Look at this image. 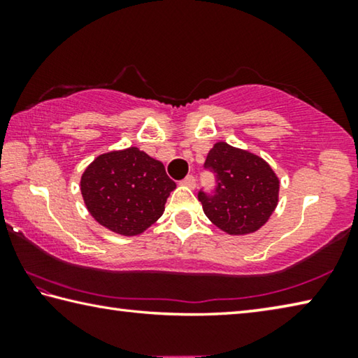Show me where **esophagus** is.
Returning a JSON list of instances; mask_svg holds the SVG:
<instances>
[{
	"instance_id": "1",
	"label": "esophagus",
	"mask_w": 358,
	"mask_h": 358,
	"mask_svg": "<svg viewBox=\"0 0 358 358\" xmlns=\"http://www.w3.org/2000/svg\"><path fill=\"white\" fill-rule=\"evenodd\" d=\"M181 185L186 186V187H191V189H194L196 187V178L192 177V175H187V177L181 181Z\"/></svg>"
}]
</instances>
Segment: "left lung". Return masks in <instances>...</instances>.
Instances as JSON below:
<instances>
[{
	"mask_svg": "<svg viewBox=\"0 0 358 358\" xmlns=\"http://www.w3.org/2000/svg\"><path fill=\"white\" fill-rule=\"evenodd\" d=\"M205 167L216 175V189L199 192L203 213L229 235H248L270 220L278 199L280 178L262 157L251 151L216 142Z\"/></svg>",
	"mask_w": 358,
	"mask_h": 358,
	"instance_id": "left-lung-1",
	"label": "left lung"
}]
</instances>
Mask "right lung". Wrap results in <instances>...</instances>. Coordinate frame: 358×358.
<instances>
[{
    "instance_id": "obj_1",
    "label": "right lung",
    "mask_w": 358,
    "mask_h": 358,
    "mask_svg": "<svg viewBox=\"0 0 358 358\" xmlns=\"http://www.w3.org/2000/svg\"><path fill=\"white\" fill-rule=\"evenodd\" d=\"M175 187L164 164L137 147L99 155L80 180L90 215L124 237L141 235L159 220Z\"/></svg>"
}]
</instances>
